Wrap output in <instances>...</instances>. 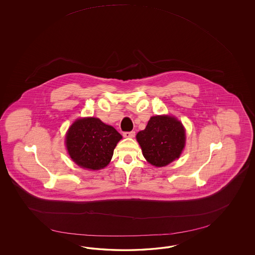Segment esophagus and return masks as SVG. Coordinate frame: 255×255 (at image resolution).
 <instances>
[{
	"instance_id": "34e87169",
	"label": "esophagus",
	"mask_w": 255,
	"mask_h": 255,
	"mask_svg": "<svg viewBox=\"0 0 255 255\" xmlns=\"http://www.w3.org/2000/svg\"><path fill=\"white\" fill-rule=\"evenodd\" d=\"M135 135V131H130V132H124L123 133V136L124 137H134Z\"/></svg>"
}]
</instances>
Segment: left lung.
<instances>
[{"label":"left lung","mask_w":255,"mask_h":255,"mask_svg":"<svg viewBox=\"0 0 255 255\" xmlns=\"http://www.w3.org/2000/svg\"><path fill=\"white\" fill-rule=\"evenodd\" d=\"M143 156L155 167H165L179 158L186 142L182 123L171 116H155L136 134Z\"/></svg>","instance_id":"left-lung-1"}]
</instances>
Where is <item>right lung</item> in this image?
<instances>
[{
	"label": "right lung",
	"instance_id": "add662e5",
	"mask_svg": "<svg viewBox=\"0 0 255 255\" xmlns=\"http://www.w3.org/2000/svg\"><path fill=\"white\" fill-rule=\"evenodd\" d=\"M122 135L96 118L76 120L65 135L72 160L82 168L98 170L109 165Z\"/></svg>",
	"mask_w": 255,
	"mask_h": 255
}]
</instances>
